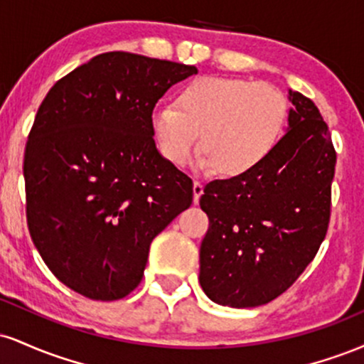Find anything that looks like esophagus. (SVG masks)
Here are the masks:
<instances>
[{
    "label": "esophagus",
    "mask_w": 364,
    "mask_h": 364,
    "mask_svg": "<svg viewBox=\"0 0 364 364\" xmlns=\"http://www.w3.org/2000/svg\"><path fill=\"white\" fill-rule=\"evenodd\" d=\"M203 195V183L202 181H193V200L195 203H198L200 196Z\"/></svg>",
    "instance_id": "34e87169"
}]
</instances>
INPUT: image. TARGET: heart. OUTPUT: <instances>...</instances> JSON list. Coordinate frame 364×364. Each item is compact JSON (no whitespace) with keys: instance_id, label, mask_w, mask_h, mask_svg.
Here are the masks:
<instances>
[{"instance_id":"heart-1","label":"heart","mask_w":364,"mask_h":364,"mask_svg":"<svg viewBox=\"0 0 364 364\" xmlns=\"http://www.w3.org/2000/svg\"><path fill=\"white\" fill-rule=\"evenodd\" d=\"M287 118L286 95L274 85L202 77L179 90L176 107L154 109L152 133L162 156L179 168L195 156L200 135V168L237 178L272 156Z\"/></svg>"}]
</instances>
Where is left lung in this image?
<instances>
[{
    "instance_id": "obj_1",
    "label": "left lung",
    "mask_w": 364,
    "mask_h": 364,
    "mask_svg": "<svg viewBox=\"0 0 364 364\" xmlns=\"http://www.w3.org/2000/svg\"><path fill=\"white\" fill-rule=\"evenodd\" d=\"M289 129L272 156L243 176L215 179L200 207V286L232 308L270 303L304 272L327 235L337 154L311 99L289 90Z\"/></svg>"
}]
</instances>
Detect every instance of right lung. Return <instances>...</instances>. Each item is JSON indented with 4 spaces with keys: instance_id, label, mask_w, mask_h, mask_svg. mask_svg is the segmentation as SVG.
<instances>
[{
    "instance_id": "add662e5",
    "label": "right lung",
    "mask_w": 364,
    "mask_h": 364,
    "mask_svg": "<svg viewBox=\"0 0 364 364\" xmlns=\"http://www.w3.org/2000/svg\"><path fill=\"white\" fill-rule=\"evenodd\" d=\"M195 66L112 51L48 92L23 157L27 225L60 281L116 301L139 286L159 232L193 202V181L159 154L152 112Z\"/></svg>"
}]
</instances>
